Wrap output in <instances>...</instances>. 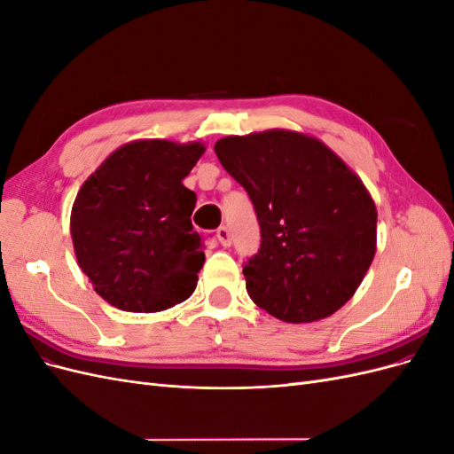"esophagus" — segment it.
Returning <instances> with one entry per match:
<instances>
[{"instance_id": "1", "label": "esophagus", "mask_w": 454, "mask_h": 454, "mask_svg": "<svg viewBox=\"0 0 454 454\" xmlns=\"http://www.w3.org/2000/svg\"><path fill=\"white\" fill-rule=\"evenodd\" d=\"M217 240H219V244L225 246V248H227V246H231V242H232V239H231V231H229L225 225L217 229Z\"/></svg>"}]
</instances>
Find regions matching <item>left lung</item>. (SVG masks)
I'll list each match as a JSON object with an SVG mask.
<instances>
[{
    "label": "left lung",
    "instance_id": "1",
    "mask_svg": "<svg viewBox=\"0 0 454 454\" xmlns=\"http://www.w3.org/2000/svg\"><path fill=\"white\" fill-rule=\"evenodd\" d=\"M214 151L261 229L242 269L250 299L292 324L332 316L375 255L377 210L360 177L320 140L290 130L229 136Z\"/></svg>",
    "mask_w": 454,
    "mask_h": 454
}]
</instances>
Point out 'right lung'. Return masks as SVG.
<instances>
[{"instance_id":"add662e5","label":"right lung","mask_w":454,"mask_h":454,"mask_svg":"<svg viewBox=\"0 0 454 454\" xmlns=\"http://www.w3.org/2000/svg\"><path fill=\"white\" fill-rule=\"evenodd\" d=\"M202 153L197 142H132L81 185L72 208L77 263L109 305L159 312L195 292L204 242L191 223L197 195L182 180Z\"/></svg>"}]
</instances>
